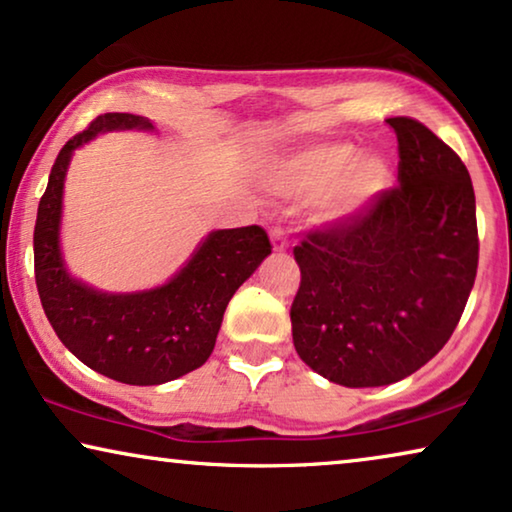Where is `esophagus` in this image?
Masks as SVG:
<instances>
[{
    "label": "esophagus",
    "instance_id": "obj_1",
    "mask_svg": "<svg viewBox=\"0 0 512 512\" xmlns=\"http://www.w3.org/2000/svg\"><path fill=\"white\" fill-rule=\"evenodd\" d=\"M270 242H272V249L279 251V254H282V251H286V247H289V237H286L282 228H272L270 230Z\"/></svg>",
    "mask_w": 512,
    "mask_h": 512
}]
</instances>
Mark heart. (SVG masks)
Wrapping results in <instances>:
<instances>
[{
    "label": "heart",
    "mask_w": 512,
    "mask_h": 512,
    "mask_svg": "<svg viewBox=\"0 0 512 512\" xmlns=\"http://www.w3.org/2000/svg\"><path fill=\"white\" fill-rule=\"evenodd\" d=\"M389 158L352 142L307 144L277 158L265 172V186L291 200L321 199V219L333 226L356 221L389 191Z\"/></svg>",
    "instance_id": "obj_1"
}]
</instances>
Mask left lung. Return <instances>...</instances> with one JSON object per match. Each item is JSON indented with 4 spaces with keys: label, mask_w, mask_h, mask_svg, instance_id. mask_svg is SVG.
<instances>
[{
    "label": "left lung",
    "mask_w": 512,
    "mask_h": 512,
    "mask_svg": "<svg viewBox=\"0 0 512 512\" xmlns=\"http://www.w3.org/2000/svg\"><path fill=\"white\" fill-rule=\"evenodd\" d=\"M398 188L356 221L293 249V345L342 387H384L431 361L457 328L478 272L471 174L426 125L387 118Z\"/></svg>",
    "instance_id": "8db88e82"
}]
</instances>
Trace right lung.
<instances>
[{"instance_id": "obj_1", "label": "right lung", "mask_w": 512, "mask_h": 512, "mask_svg": "<svg viewBox=\"0 0 512 512\" xmlns=\"http://www.w3.org/2000/svg\"><path fill=\"white\" fill-rule=\"evenodd\" d=\"M153 132L135 114H102L62 146L39 202L34 277L53 331L95 373L135 387L177 380L214 352L233 293L272 254L263 228H223L202 237L165 284L142 291H102L74 277L62 256V198L76 149L107 132Z\"/></svg>"}]
</instances>
